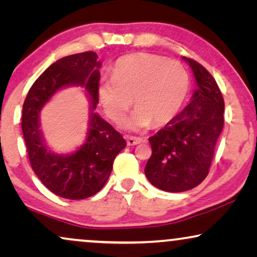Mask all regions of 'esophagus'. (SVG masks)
I'll use <instances>...</instances> for the list:
<instances>
[{
  "label": "esophagus",
  "instance_id": "esophagus-1",
  "mask_svg": "<svg viewBox=\"0 0 257 257\" xmlns=\"http://www.w3.org/2000/svg\"><path fill=\"white\" fill-rule=\"evenodd\" d=\"M126 143L128 146H135L142 143V138H136V137H126Z\"/></svg>",
  "mask_w": 257,
  "mask_h": 257
}]
</instances>
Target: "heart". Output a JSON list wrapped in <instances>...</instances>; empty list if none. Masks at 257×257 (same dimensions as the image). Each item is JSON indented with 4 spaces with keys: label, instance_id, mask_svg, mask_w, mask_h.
Instances as JSON below:
<instances>
[{
    "label": "heart",
    "instance_id": "heart-1",
    "mask_svg": "<svg viewBox=\"0 0 257 257\" xmlns=\"http://www.w3.org/2000/svg\"><path fill=\"white\" fill-rule=\"evenodd\" d=\"M187 92L188 73L184 66L147 52L122 56L112 69V78L98 86L104 112L117 124L135 103L136 111L124 124L127 130L147 127L151 122L168 124L180 111Z\"/></svg>",
    "mask_w": 257,
    "mask_h": 257
}]
</instances>
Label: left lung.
<instances>
[{
	"mask_svg": "<svg viewBox=\"0 0 257 257\" xmlns=\"http://www.w3.org/2000/svg\"><path fill=\"white\" fill-rule=\"evenodd\" d=\"M184 59L192 68L196 90L191 103L149 138L152 156L145 167L154 187L172 193L188 191L205 180L223 128L224 101L215 79L198 62Z\"/></svg>",
	"mask_w": 257,
	"mask_h": 257,
	"instance_id": "left-lung-1",
	"label": "left lung"
}]
</instances>
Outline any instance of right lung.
I'll return each instance as SVG.
<instances>
[{
	"label": "right lung",
	"instance_id": "add662e5",
	"mask_svg": "<svg viewBox=\"0 0 257 257\" xmlns=\"http://www.w3.org/2000/svg\"><path fill=\"white\" fill-rule=\"evenodd\" d=\"M100 65L93 51L58 59L36 79L23 104L22 131L31 167L49 191L64 199H86L99 192L110 177L114 158L126 146L120 133L94 112ZM72 85L84 86L89 94V128L78 149L58 154L45 143L39 114L58 89Z\"/></svg>",
	"mask_w": 257,
	"mask_h": 257
}]
</instances>
